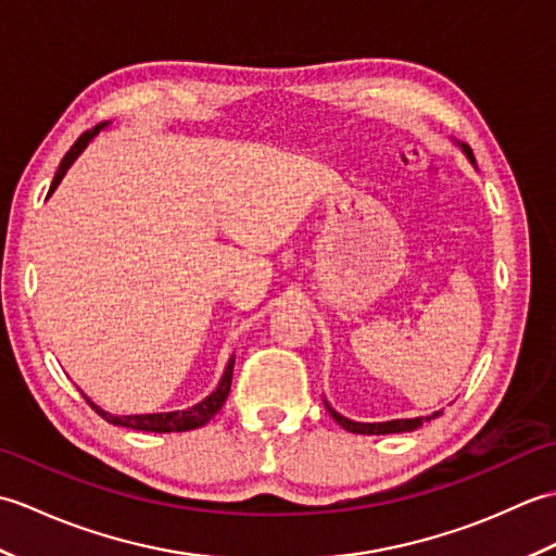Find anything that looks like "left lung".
<instances>
[{
    "label": "left lung",
    "instance_id": "8db88e82",
    "mask_svg": "<svg viewBox=\"0 0 556 556\" xmlns=\"http://www.w3.org/2000/svg\"><path fill=\"white\" fill-rule=\"evenodd\" d=\"M460 148V152L468 157V162L473 164L476 167V160H473V152H470V148H466L464 143H456ZM325 406L329 410V416H332L341 428L349 430V432H356V434H399V432H413L418 430L422 422H430L432 418L440 416L442 410H434L432 416H420V418H396V420H384V422H358V420H351L346 416H341V413H337L332 406H329V401L325 399Z\"/></svg>",
    "mask_w": 556,
    "mask_h": 556
}]
</instances>
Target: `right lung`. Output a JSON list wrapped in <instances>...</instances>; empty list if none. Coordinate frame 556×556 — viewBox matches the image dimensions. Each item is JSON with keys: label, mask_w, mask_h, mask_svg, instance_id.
<instances>
[{"label": "right lung", "mask_w": 556, "mask_h": 556, "mask_svg": "<svg viewBox=\"0 0 556 556\" xmlns=\"http://www.w3.org/2000/svg\"><path fill=\"white\" fill-rule=\"evenodd\" d=\"M108 126H110V122L98 124L96 128H90V131L83 134L76 140V143L71 146V150L66 152L64 160L59 162V169L54 174V181L50 186V193H47V198H50L56 191V186L62 184L66 172L71 169V164H74L80 157V152L92 143V138H96L102 131V128H108ZM233 358L236 356H231L229 363H227V368H224L222 380H219L215 392H212L210 396H205L203 401H198L195 406L186 408V410H164V413H136V416H114V413L104 410L102 406L96 404V401H90L86 394H83V396H86L90 408L96 410L98 416H102L104 420L112 422V425H122V428L143 430V432H186V430H195V428H203L205 422H210L212 418H215L217 413H219V408L224 406V401H227L229 389H231V375H233Z\"/></svg>", "instance_id": "1"}]
</instances>
